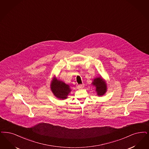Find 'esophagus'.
Here are the masks:
<instances>
[{
  "label": "esophagus",
  "instance_id": "obj_1",
  "mask_svg": "<svg viewBox=\"0 0 149 149\" xmlns=\"http://www.w3.org/2000/svg\"><path fill=\"white\" fill-rule=\"evenodd\" d=\"M84 87V84H80L77 86V88L78 89H82Z\"/></svg>",
  "mask_w": 149,
  "mask_h": 149
}]
</instances>
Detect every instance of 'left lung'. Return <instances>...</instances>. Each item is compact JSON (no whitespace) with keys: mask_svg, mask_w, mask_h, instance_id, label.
Listing matches in <instances>:
<instances>
[{"mask_svg":"<svg viewBox=\"0 0 149 149\" xmlns=\"http://www.w3.org/2000/svg\"><path fill=\"white\" fill-rule=\"evenodd\" d=\"M92 84L96 87V91L97 92V95H104L107 92V85L101 77L95 78Z\"/></svg>","mask_w":149,"mask_h":149,"instance_id":"8db88e82","label":"left lung"}]
</instances>
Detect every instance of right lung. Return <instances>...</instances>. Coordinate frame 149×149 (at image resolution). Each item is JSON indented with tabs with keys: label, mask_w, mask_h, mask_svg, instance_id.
Wrapping results in <instances>:
<instances>
[{
	"label": "right lung",
	"mask_w": 149,
	"mask_h": 149,
	"mask_svg": "<svg viewBox=\"0 0 149 149\" xmlns=\"http://www.w3.org/2000/svg\"><path fill=\"white\" fill-rule=\"evenodd\" d=\"M50 88L54 95L61 100L66 99L67 96L71 91L69 85L58 80L56 77H54L53 79L51 82Z\"/></svg>",
	"instance_id": "add662e5"
}]
</instances>
